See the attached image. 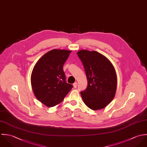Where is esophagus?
<instances>
[{"mask_svg": "<svg viewBox=\"0 0 147 147\" xmlns=\"http://www.w3.org/2000/svg\"><path fill=\"white\" fill-rule=\"evenodd\" d=\"M73 86H74V88H77V82H75V83H74V84H73Z\"/></svg>", "mask_w": 147, "mask_h": 147, "instance_id": "34e87169", "label": "esophagus"}]
</instances>
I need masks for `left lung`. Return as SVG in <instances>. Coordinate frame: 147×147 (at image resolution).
<instances>
[{
	"label": "left lung",
	"instance_id": "obj_1",
	"mask_svg": "<svg viewBox=\"0 0 147 147\" xmlns=\"http://www.w3.org/2000/svg\"><path fill=\"white\" fill-rule=\"evenodd\" d=\"M77 55L83 63L88 80L87 88L81 92L85 104L93 110L105 108L116 93L117 77L114 66L109 59L96 51L81 50Z\"/></svg>",
	"mask_w": 147,
	"mask_h": 147
}]
</instances>
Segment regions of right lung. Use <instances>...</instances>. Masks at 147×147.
I'll use <instances>...</instances> for the list:
<instances>
[{"label": "right lung", "mask_w": 147, "mask_h": 147, "mask_svg": "<svg viewBox=\"0 0 147 147\" xmlns=\"http://www.w3.org/2000/svg\"><path fill=\"white\" fill-rule=\"evenodd\" d=\"M71 51L53 49L42 56L35 64L30 77L36 98L48 107L61 103L73 85L66 82L63 65Z\"/></svg>", "instance_id": "obj_1"}]
</instances>
